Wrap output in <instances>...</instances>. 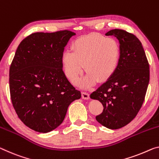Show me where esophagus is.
I'll list each match as a JSON object with an SVG mask.
<instances>
[{
    "label": "esophagus",
    "mask_w": 159,
    "mask_h": 159,
    "mask_svg": "<svg viewBox=\"0 0 159 159\" xmlns=\"http://www.w3.org/2000/svg\"><path fill=\"white\" fill-rule=\"evenodd\" d=\"M82 97L84 99H88L89 98V94L86 92H82Z\"/></svg>",
    "instance_id": "esophagus-1"
}]
</instances>
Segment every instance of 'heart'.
<instances>
[{
    "instance_id": "1",
    "label": "heart",
    "mask_w": 159,
    "mask_h": 159,
    "mask_svg": "<svg viewBox=\"0 0 159 159\" xmlns=\"http://www.w3.org/2000/svg\"><path fill=\"white\" fill-rule=\"evenodd\" d=\"M121 48L118 41L98 33L79 38L72 43V50L62 52L61 61L65 74L75 83L84 69L86 75L81 81L83 87L94 84L97 80L104 82L116 71Z\"/></svg>"
}]
</instances>
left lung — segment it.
Returning <instances> with one entry per match:
<instances>
[{
  "mask_svg": "<svg viewBox=\"0 0 159 159\" xmlns=\"http://www.w3.org/2000/svg\"><path fill=\"white\" fill-rule=\"evenodd\" d=\"M106 35H114L119 41V64L113 76L90 97L99 100L104 107L97 121L107 128L118 129L130 123L142 106L149 82V64L141 43L134 34L114 29Z\"/></svg>",
  "mask_w": 159,
  "mask_h": 159,
  "instance_id": "obj_1",
  "label": "left lung"
}]
</instances>
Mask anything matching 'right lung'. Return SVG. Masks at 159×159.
Returning <instances> with one entry per match:
<instances>
[{
    "instance_id": "add662e5",
    "label": "right lung",
    "mask_w": 159,
    "mask_h": 159,
    "mask_svg": "<svg viewBox=\"0 0 159 159\" xmlns=\"http://www.w3.org/2000/svg\"><path fill=\"white\" fill-rule=\"evenodd\" d=\"M70 30L32 33L21 41L9 70L10 94L22 122L47 133L64 120L69 105L81 97L66 77L61 61Z\"/></svg>"
}]
</instances>
